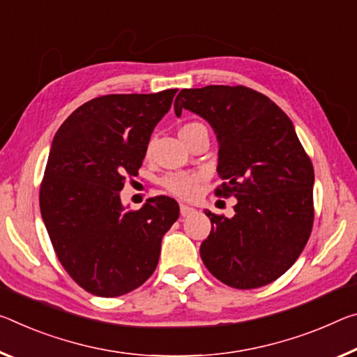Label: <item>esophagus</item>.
<instances>
[{"mask_svg": "<svg viewBox=\"0 0 357 357\" xmlns=\"http://www.w3.org/2000/svg\"><path fill=\"white\" fill-rule=\"evenodd\" d=\"M179 211H181V216L185 218V216H190V214H194L197 209L194 206H190V205H185V203H181Z\"/></svg>", "mask_w": 357, "mask_h": 357, "instance_id": "obj_1", "label": "esophagus"}]
</instances>
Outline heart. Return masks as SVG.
Wrapping results in <instances>:
<instances>
[{
	"mask_svg": "<svg viewBox=\"0 0 357 357\" xmlns=\"http://www.w3.org/2000/svg\"><path fill=\"white\" fill-rule=\"evenodd\" d=\"M195 126H200V123H188L183 128L179 130V133L185 132ZM151 149V146H149ZM203 176L200 173L195 172H176V173H169L168 176L163 178V185H165L168 192H172L173 195L181 197V199H189V197L195 195L197 190L200 188Z\"/></svg>",
	"mask_w": 357,
	"mask_h": 357,
	"instance_id": "b5f03b06",
	"label": "heart"
}]
</instances>
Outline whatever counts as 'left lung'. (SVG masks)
Segmentation results:
<instances>
[{"label":"left lung","instance_id":"left-lung-1","mask_svg":"<svg viewBox=\"0 0 357 357\" xmlns=\"http://www.w3.org/2000/svg\"><path fill=\"white\" fill-rule=\"evenodd\" d=\"M188 109L218 139V195L236 199L231 218L206 211L211 231L202 243L205 267L236 289H254L292 267L313 227L314 172L281 107L243 86L183 89L174 114Z\"/></svg>","mask_w":357,"mask_h":357}]
</instances>
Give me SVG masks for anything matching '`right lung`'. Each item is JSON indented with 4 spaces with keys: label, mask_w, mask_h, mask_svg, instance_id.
<instances>
[{
    "label": "right lung",
    "mask_w": 357,
    "mask_h": 357,
    "mask_svg": "<svg viewBox=\"0 0 357 357\" xmlns=\"http://www.w3.org/2000/svg\"><path fill=\"white\" fill-rule=\"evenodd\" d=\"M178 89L105 95L79 106L56 130L39 206L56 257L79 286L100 297L137 289L154 273L162 238L179 218L165 195L130 211L121 200L137 176L158 121Z\"/></svg>",
    "instance_id": "1"
}]
</instances>
